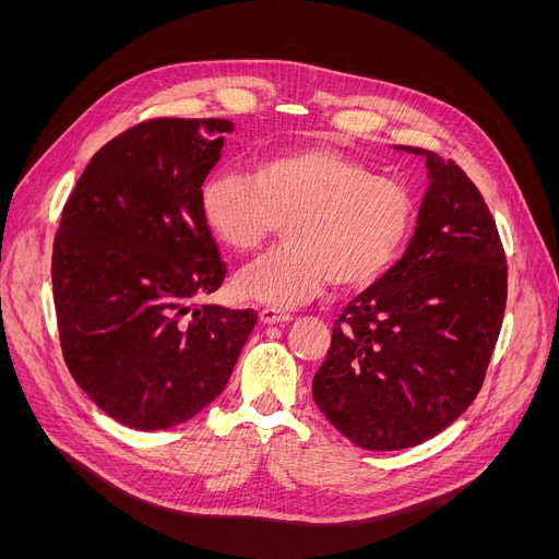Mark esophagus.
<instances>
[{"label": "esophagus", "instance_id": "esophagus-1", "mask_svg": "<svg viewBox=\"0 0 559 559\" xmlns=\"http://www.w3.org/2000/svg\"><path fill=\"white\" fill-rule=\"evenodd\" d=\"M258 317H260V324H264V326L285 324V321H292V317H289L287 312H281V310H276V308H262V310L258 312Z\"/></svg>", "mask_w": 559, "mask_h": 559}]
</instances>
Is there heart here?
<instances>
[{"instance_id": "heart-1", "label": "heart", "mask_w": 559, "mask_h": 559, "mask_svg": "<svg viewBox=\"0 0 559 559\" xmlns=\"http://www.w3.org/2000/svg\"><path fill=\"white\" fill-rule=\"evenodd\" d=\"M199 215L235 253H253L283 224L287 242L235 278L245 301L295 308L333 283L356 289L388 272L409 238V192L333 146L262 156L251 174L217 169L199 188Z\"/></svg>"}]
</instances>
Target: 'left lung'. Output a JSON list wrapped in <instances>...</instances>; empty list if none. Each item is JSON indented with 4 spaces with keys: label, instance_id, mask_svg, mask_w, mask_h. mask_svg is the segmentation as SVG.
I'll list each match as a JSON object with an SVG mask.
<instances>
[{
    "label": "left lung",
    "instance_id": "1",
    "mask_svg": "<svg viewBox=\"0 0 559 559\" xmlns=\"http://www.w3.org/2000/svg\"><path fill=\"white\" fill-rule=\"evenodd\" d=\"M428 190L403 258L333 326L312 399L360 449L399 451L449 428L478 396L508 299L496 222L472 179L419 146Z\"/></svg>",
    "mask_w": 559,
    "mask_h": 559
}]
</instances>
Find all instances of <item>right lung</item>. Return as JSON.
<instances>
[{
  "label": "right lung",
  "mask_w": 559,
  "mask_h": 559,
  "mask_svg": "<svg viewBox=\"0 0 559 559\" xmlns=\"http://www.w3.org/2000/svg\"><path fill=\"white\" fill-rule=\"evenodd\" d=\"M228 120L158 117L93 156L51 255L58 335L76 385L108 417L154 432L181 426L226 388L253 310L201 304L226 264L199 215Z\"/></svg>",
  "instance_id": "1"
}]
</instances>
